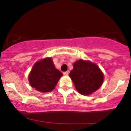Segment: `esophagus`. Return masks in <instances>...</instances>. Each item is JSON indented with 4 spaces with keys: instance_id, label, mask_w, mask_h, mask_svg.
Here are the masks:
<instances>
[{
    "instance_id": "34e87169",
    "label": "esophagus",
    "mask_w": 131,
    "mask_h": 131,
    "mask_svg": "<svg viewBox=\"0 0 131 131\" xmlns=\"http://www.w3.org/2000/svg\"><path fill=\"white\" fill-rule=\"evenodd\" d=\"M63 75H68L69 72H68V71H65V72H63Z\"/></svg>"
}]
</instances>
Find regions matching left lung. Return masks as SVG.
Instances as JSON below:
<instances>
[{"mask_svg":"<svg viewBox=\"0 0 131 131\" xmlns=\"http://www.w3.org/2000/svg\"><path fill=\"white\" fill-rule=\"evenodd\" d=\"M69 77L78 92L83 95H90L102 86L104 75L96 63L79 60L74 62Z\"/></svg>","mask_w":131,"mask_h":131,"instance_id":"obj_1","label":"left lung"}]
</instances>
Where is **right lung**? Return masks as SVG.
<instances>
[{"instance_id":"right-lung-1","label":"right lung","mask_w":131,"mask_h":131,"mask_svg":"<svg viewBox=\"0 0 131 131\" xmlns=\"http://www.w3.org/2000/svg\"><path fill=\"white\" fill-rule=\"evenodd\" d=\"M62 73L55 68L51 58L39 60L33 65L28 77L31 86L40 92H49L56 86Z\"/></svg>"}]
</instances>
